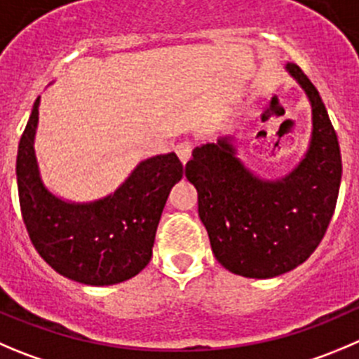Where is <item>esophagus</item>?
Segmentation results:
<instances>
[{
    "label": "esophagus",
    "instance_id": "esophagus-1",
    "mask_svg": "<svg viewBox=\"0 0 359 359\" xmlns=\"http://www.w3.org/2000/svg\"><path fill=\"white\" fill-rule=\"evenodd\" d=\"M176 155L180 156V160H182L183 165H185V163L189 162L190 156H192V144H190L189 141L180 142V144L176 146Z\"/></svg>",
    "mask_w": 359,
    "mask_h": 359
}]
</instances>
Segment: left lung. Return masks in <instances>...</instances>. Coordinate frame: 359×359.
<instances>
[{
    "mask_svg": "<svg viewBox=\"0 0 359 359\" xmlns=\"http://www.w3.org/2000/svg\"><path fill=\"white\" fill-rule=\"evenodd\" d=\"M287 70L312 102V142L299 165L264 182L234 156L229 139L192 151L185 176L217 261L247 278H271L305 262L327 231L342 180L339 139L319 91L294 63Z\"/></svg>",
    "mask_w": 359,
    "mask_h": 359,
    "instance_id": "obj_1",
    "label": "left lung"
}]
</instances>
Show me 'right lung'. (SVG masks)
<instances>
[{"instance_id": "1", "label": "right lung", "mask_w": 359, "mask_h": 359, "mask_svg": "<svg viewBox=\"0 0 359 359\" xmlns=\"http://www.w3.org/2000/svg\"><path fill=\"white\" fill-rule=\"evenodd\" d=\"M39 98L17 151V190L24 225L40 257L60 275L86 285L125 282L148 266L167 196L183 176L176 153L144 160L112 196L70 204L43 187L33 139Z\"/></svg>"}]
</instances>
